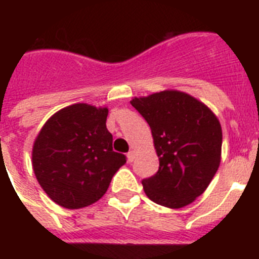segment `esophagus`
<instances>
[{
  "mask_svg": "<svg viewBox=\"0 0 259 259\" xmlns=\"http://www.w3.org/2000/svg\"><path fill=\"white\" fill-rule=\"evenodd\" d=\"M135 154H136V153H135V150H130V152H128V154H127L128 162H132V161H134Z\"/></svg>",
  "mask_w": 259,
  "mask_h": 259,
  "instance_id": "34e87169",
  "label": "esophagus"
}]
</instances>
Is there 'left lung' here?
I'll list each match as a JSON object with an SVG mask.
<instances>
[{"label": "left lung", "instance_id": "1", "mask_svg": "<svg viewBox=\"0 0 259 259\" xmlns=\"http://www.w3.org/2000/svg\"><path fill=\"white\" fill-rule=\"evenodd\" d=\"M131 105L150 125L159 168L144 179L145 194L153 202L180 209L206 191L222 157L219 119L200 100L166 89Z\"/></svg>", "mask_w": 259, "mask_h": 259}]
</instances>
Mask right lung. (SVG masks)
<instances>
[{"instance_id": "obj_1", "label": "right lung", "mask_w": 259, "mask_h": 259, "mask_svg": "<svg viewBox=\"0 0 259 259\" xmlns=\"http://www.w3.org/2000/svg\"><path fill=\"white\" fill-rule=\"evenodd\" d=\"M107 107L74 104L47 120L32 148L38 184L57 205L81 209L106 193L114 174L125 163L113 150Z\"/></svg>"}]
</instances>
